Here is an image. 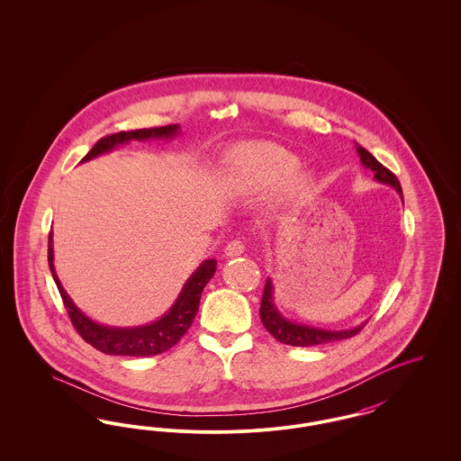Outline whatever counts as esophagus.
<instances>
[{"mask_svg": "<svg viewBox=\"0 0 461 461\" xmlns=\"http://www.w3.org/2000/svg\"><path fill=\"white\" fill-rule=\"evenodd\" d=\"M243 250H245V245L240 240H233L226 245L224 254H226V258H239L243 254Z\"/></svg>", "mask_w": 461, "mask_h": 461, "instance_id": "obj_1", "label": "esophagus"}]
</instances>
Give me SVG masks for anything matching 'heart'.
I'll return each mask as SVG.
<instances>
[{
    "instance_id": "obj_1",
    "label": "heart",
    "mask_w": 461,
    "mask_h": 461,
    "mask_svg": "<svg viewBox=\"0 0 461 461\" xmlns=\"http://www.w3.org/2000/svg\"><path fill=\"white\" fill-rule=\"evenodd\" d=\"M301 160L275 143H249L240 147L230 164V176L237 190L258 195L282 183L278 200L292 202L303 197L312 186V176L307 171H295Z\"/></svg>"
}]
</instances>
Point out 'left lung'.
Returning a JSON list of instances; mask_svg holds the SVG:
<instances>
[{"label": "left lung", "instance_id": "obj_1", "mask_svg": "<svg viewBox=\"0 0 461 461\" xmlns=\"http://www.w3.org/2000/svg\"><path fill=\"white\" fill-rule=\"evenodd\" d=\"M356 152L359 155V160L363 164L365 169H370L373 177L382 183L387 185L391 188H394L397 195L402 200V190L399 185V179L395 177L387 167H384L375 157H373L366 149H363L361 145H354ZM404 203V200H402ZM273 294H275V285L273 280L267 278L266 285H264L263 301H261V321H263L266 330L282 344L286 346H295V348H311V346H320V344H329L335 340H344L349 339L352 335H356L359 330L366 325V321H363L357 327L344 330L321 329V327H314V325H306L301 321H294L288 320L285 314L278 309L273 301Z\"/></svg>", "mask_w": 461, "mask_h": 461}]
</instances>
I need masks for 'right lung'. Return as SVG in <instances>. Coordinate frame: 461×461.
<instances>
[{
	"label": "right lung",
	"mask_w": 461,
	"mask_h": 461,
	"mask_svg": "<svg viewBox=\"0 0 461 461\" xmlns=\"http://www.w3.org/2000/svg\"><path fill=\"white\" fill-rule=\"evenodd\" d=\"M179 126H164L150 130H136V131L115 132L102 138L81 162H88L95 157L109 154L119 149L121 145H128L130 141H155V140H173L179 134ZM55 254H53V233L48 237V264L51 276L59 286V292L64 299L67 312L72 320V325L81 333V337L91 344L95 349L112 354V356H155L171 349L177 340L192 327V321L197 314L200 295L203 286L216 273V259H205L185 282L181 292L177 294L173 306L169 307L160 318L155 321L138 325V327H110L104 325L93 318H89L85 311L76 306L70 299L66 288L62 285L57 271H55Z\"/></svg>",
	"instance_id": "right-lung-1"
}]
</instances>
